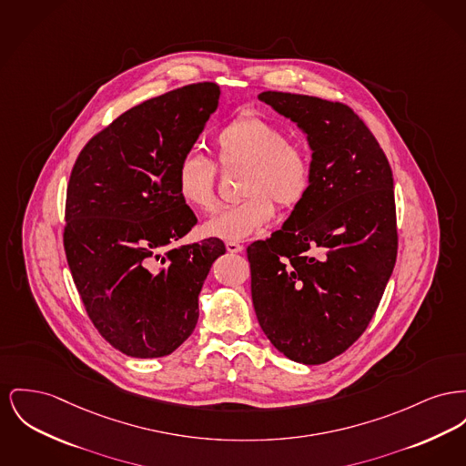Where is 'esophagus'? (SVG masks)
Listing matches in <instances>:
<instances>
[{"instance_id":"1","label":"esophagus","mask_w":466,"mask_h":466,"mask_svg":"<svg viewBox=\"0 0 466 466\" xmlns=\"http://www.w3.org/2000/svg\"><path fill=\"white\" fill-rule=\"evenodd\" d=\"M225 247H227V251H228V253H241V251L245 249L243 245H239V243H234V241H228Z\"/></svg>"}]
</instances>
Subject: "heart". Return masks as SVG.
Listing matches in <instances>:
<instances>
[{
    "instance_id": "heart-1",
    "label": "heart",
    "mask_w": 466,
    "mask_h": 466,
    "mask_svg": "<svg viewBox=\"0 0 466 466\" xmlns=\"http://www.w3.org/2000/svg\"><path fill=\"white\" fill-rule=\"evenodd\" d=\"M273 121L245 114L227 123L215 137L219 164L245 167L239 183L241 202L225 208L206 221L208 236L223 241H245L260 232L274 217V202L294 209L311 188L308 153ZM217 167L202 155L188 153L176 170V188L185 204L198 211H213L217 198Z\"/></svg>"
}]
</instances>
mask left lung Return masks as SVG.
Here are the masks:
<instances>
[{"mask_svg": "<svg viewBox=\"0 0 466 466\" xmlns=\"http://www.w3.org/2000/svg\"><path fill=\"white\" fill-rule=\"evenodd\" d=\"M311 149V188L279 230L248 247L251 299L274 349L302 364L345 352L368 328L398 251L392 172L354 110L264 91Z\"/></svg>", "mask_w": 466, "mask_h": 466, "instance_id": "8db88e82", "label": "left lung"}]
</instances>
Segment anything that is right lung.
Segmentation results:
<instances>
[{
  "instance_id": "add662e5",
  "label": "right lung",
  "mask_w": 466,
  "mask_h": 466,
  "mask_svg": "<svg viewBox=\"0 0 466 466\" xmlns=\"http://www.w3.org/2000/svg\"><path fill=\"white\" fill-rule=\"evenodd\" d=\"M219 86L168 91L123 112L84 146L66 190L65 251L86 311L114 349L153 359L183 345L218 238L172 248L197 223L176 188Z\"/></svg>"
}]
</instances>
